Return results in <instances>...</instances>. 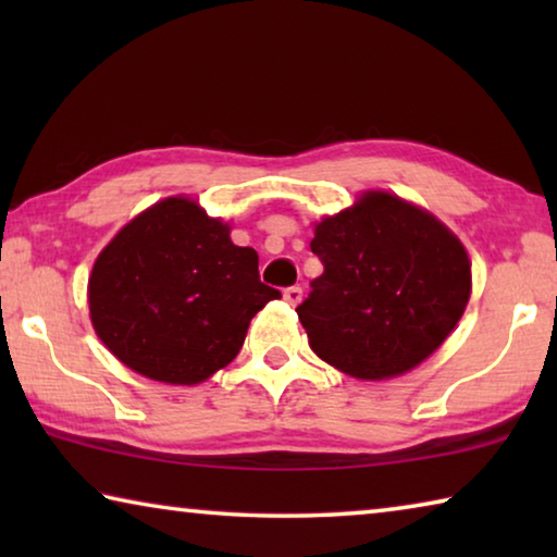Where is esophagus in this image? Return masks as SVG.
<instances>
[{
	"instance_id": "34e87169",
	"label": "esophagus",
	"mask_w": 557,
	"mask_h": 557,
	"mask_svg": "<svg viewBox=\"0 0 557 557\" xmlns=\"http://www.w3.org/2000/svg\"><path fill=\"white\" fill-rule=\"evenodd\" d=\"M285 301H287V305H292V307L299 305V301H301V287H297V285L287 287L285 289Z\"/></svg>"
}]
</instances>
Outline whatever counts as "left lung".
I'll return each instance as SVG.
<instances>
[{
  "instance_id": "8db88e82",
  "label": "left lung",
  "mask_w": 557,
  "mask_h": 557,
  "mask_svg": "<svg viewBox=\"0 0 557 557\" xmlns=\"http://www.w3.org/2000/svg\"><path fill=\"white\" fill-rule=\"evenodd\" d=\"M324 272L297 307L309 346L354 379L405 373L442 346L465 314L471 265L435 215L369 191L317 223Z\"/></svg>"
}]
</instances>
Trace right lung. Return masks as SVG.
Returning a JSON list of instances; mask_svg holds the SVG:
<instances>
[{
    "label": "right lung",
    "mask_w": 557,
    "mask_h": 557,
    "mask_svg": "<svg viewBox=\"0 0 557 557\" xmlns=\"http://www.w3.org/2000/svg\"><path fill=\"white\" fill-rule=\"evenodd\" d=\"M280 289L260 282L258 252L196 201L164 199L100 252L88 280L96 334L152 381L194 385L228 366L250 319Z\"/></svg>",
    "instance_id": "1"
}]
</instances>
